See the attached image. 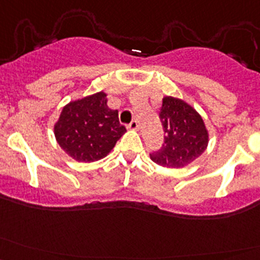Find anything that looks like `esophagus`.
I'll return each mask as SVG.
<instances>
[{"label": "esophagus", "mask_w": 260, "mask_h": 260, "mask_svg": "<svg viewBox=\"0 0 260 260\" xmlns=\"http://www.w3.org/2000/svg\"><path fill=\"white\" fill-rule=\"evenodd\" d=\"M128 128L132 131H137L138 129V123L137 120H132V122L129 123V125H128Z\"/></svg>", "instance_id": "1"}]
</instances>
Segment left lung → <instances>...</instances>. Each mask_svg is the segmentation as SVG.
Returning a JSON list of instances; mask_svg holds the SVG:
<instances>
[{
    "mask_svg": "<svg viewBox=\"0 0 260 260\" xmlns=\"http://www.w3.org/2000/svg\"><path fill=\"white\" fill-rule=\"evenodd\" d=\"M166 136L151 159L166 169H183L198 159L209 145V131L200 113L187 102L166 95L159 111Z\"/></svg>",
    "mask_w": 260,
    "mask_h": 260,
    "instance_id": "obj_1",
    "label": "left lung"
}]
</instances>
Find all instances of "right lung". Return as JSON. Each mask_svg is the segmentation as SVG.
I'll return each instance as SVG.
<instances>
[{"mask_svg":"<svg viewBox=\"0 0 260 260\" xmlns=\"http://www.w3.org/2000/svg\"><path fill=\"white\" fill-rule=\"evenodd\" d=\"M103 90L75 99L64 106L54 124L57 145L74 161L95 162L104 158L124 135L117 109L108 107Z\"/></svg>","mask_w":260,"mask_h":260,"instance_id":"obj_1","label":"right lung"}]
</instances>
